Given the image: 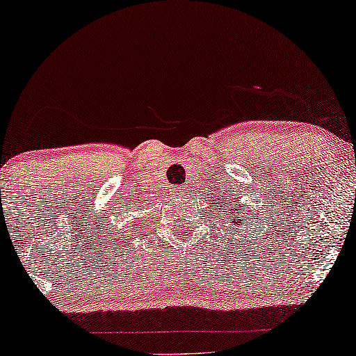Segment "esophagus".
<instances>
[{
    "mask_svg": "<svg viewBox=\"0 0 356 356\" xmlns=\"http://www.w3.org/2000/svg\"><path fill=\"white\" fill-rule=\"evenodd\" d=\"M175 193H177V194H183V193H186V189H184V186L175 188Z\"/></svg>",
    "mask_w": 356,
    "mask_h": 356,
    "instance_id": "34e87169",
    "label": "esophagus"
}]
</instances>
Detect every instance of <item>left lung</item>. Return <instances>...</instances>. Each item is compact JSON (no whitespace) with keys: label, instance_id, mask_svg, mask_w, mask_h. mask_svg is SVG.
Instances as JSON below:
<instances>
[{"label":"left lung","instance_id":"left-lung-1","mask_svg":"<svg viewBox=\"0 0 356 356\" xmlns=\"http://www.w3.org/2000/svg\"><path fill=\"white\" fill-rule=\"evenodd\" d=\"M228 197V196H227ZM227 207H230V202H227ZM232 213V212H230Z\"/></svg>","mask_w":356,"mask_h":356}]
</instances>
